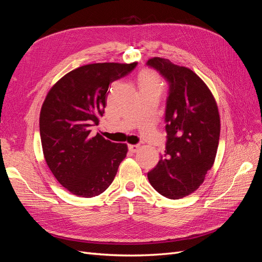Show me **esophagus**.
<instances>
[{
    "label": "esophagus",
    "mask_w": 262,
    "mask_h": 262,
    "mask_svg": "<svg viewBox=\"0 0 262 262\" xmlns=\"http://www.w3.org/2000/svg\"><path fill=\"white\" fill-rule=\"evenodd\" d=\"M128 148H129L130 152L137 153L138 150H139V148H140V145H139V144H130V145L128 146Z\"/></svg>",
    "instance_id": "1"
}]
</instances>
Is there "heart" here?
<instances>
[{
    "instance_id": "1",
    "label": "heart",
    "mask_w": 262,
    "mask_h": 262,
    "mask_svg": "<svg viewBox=\"0 0 262 262\" xmlns=\"http://www.w3.org/2000/svg\"><path fill=\"white\" fill-rule=\"evenodd\" d=\"M140 92H153L160 95L163 90L161 77L152 70L142 71L139 75Z\"/></svg>"
}]
</instances>
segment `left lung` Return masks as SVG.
<instances>
[{
  "label": "left lung",
  "instance_id": "left-lung-1",
  "mask_svg": "<svg viewBox=\"0 0 262 262\" xmlns=\"http://www.w3.org/2000/svg\"><path fill=\"white\" fill-rule=\"evenodd\" d=\"M146 66L169 87L166 148L147 178L158 193L180 199L201 186L215 160L221 130L217 106L208 86L190 69L162 58L149 59Z\"/></svg>",
  "mask_w": 262,
  "mask_h": 262
}]
</instances>
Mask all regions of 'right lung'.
Masks as SVG:
<instances>
[{
	"label": "right lung",
	"instance_id": "obj_1",
	"mask_svg": "<svg viewBox=\"0 0 262 262\" xmlns=\"http://www.w3.org/2000/svg\"><path fill=\"white\" fill-rule=\"evenodd\" d=\"M138 63H94L77 68L53 85L39 119L45 160L71 193L92 198L112 185L128 146L92 136L105 113L109 85Z\"/></svg>",
	"mask_w": 262,
	"mask_h": 262
}]
</instances>
